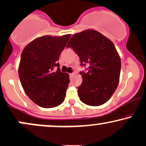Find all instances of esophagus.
<instances>
[{
    "mask_svg": "<svg viewBox=\"0 0 146 146\" xmlns=\"http://www.w3.org/2000/svg\"><path fill=\"white\" fill-rule=\"evenodd\" d=\"M73 75H74V73H69V77L70 78H71V77H73Z\"/></svg>",
    "mask_w": 146,
    "mask_h": 146,
    "instance_id": "1",
    "label": "esophagus"
}]
</instances>
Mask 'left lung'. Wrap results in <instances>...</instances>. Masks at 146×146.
Listing matches in <instances>:
<instances>
[{"label":"left lung","instance_id":"obj_1","mask_svg":"<svg viewBox=\"0 0 146 146\" xmlns=\"http://www.w3.org/2000/svg\"><path fill=\"white\" fill-rule=\"evenodd\" d=\"M66 47L78 54L82 66H88L86 72H80L82 77L78 90L80 100L93 106L104 104L119 81L121 59L113 42L98 31L88 29L73 35Z\"/></svg>","mask_w":146,"mask_h":146}]
</instances>
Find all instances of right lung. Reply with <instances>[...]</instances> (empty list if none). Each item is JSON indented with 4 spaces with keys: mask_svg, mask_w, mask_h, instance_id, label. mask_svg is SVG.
<instances>
[{
    "mask_svg": "<svg viewBox=\"0 0 146 146\" xmlns=\"http://www.w3.org/2000/svg\"><path fill=\"white\" fill-rule=\"evenodd\" d=\"M70 37H40L22 52L18 68L22 86L27 96L42 108L58 106L64 100L70 80L67 73L60 71L58 61Z\"/></svg>",
    "mask_w": 146,
    "mask_h": 146,
    "instance_id": "add662e5",
    "label": "right lung"
}]
</instances>
